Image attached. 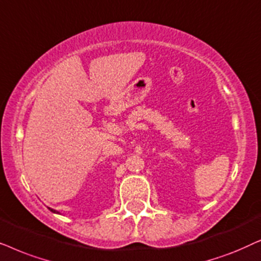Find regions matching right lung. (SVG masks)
<instances>
[{
    "instance_id": "add662e5",
    "label": "right lung",
    "mask_w": 261,
    "mask_h": 261,
    "mask_svg": "<svg viewBox=\"0 0 261 261\" xmlns=\"http://www.w3.org/2000/svg\"><path fill=\"white\" fill-rule=\"evenodd\" d=\"M48 209H50V211H52V213H56V214H58V213H57V211H56V210H54V209H51V207H48Z\"/></svg>"
}]
</instances>
